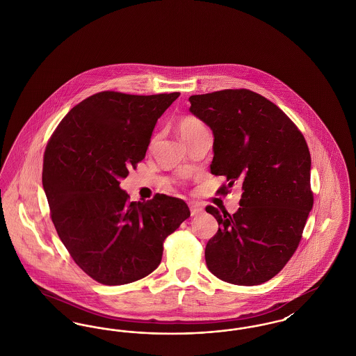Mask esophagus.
<instances>
[{
  "instance_id": "esophagus-1",
  "label": "esophagus",
  "mask_w": 356,
  "mask_h": 356,
  "mask_svg": "<svg viewBox=\"0 0 356 356\" xmlns=\"http://www.w3.org/2000/svg\"><path fill=\"white\" fill-rule=\"evenodd\" d=\"M189 208H191V215H192V216H199V215H202L204 212V209L202 207H197V205H193V204H191Z\"/></svg>"
}]
</instances>
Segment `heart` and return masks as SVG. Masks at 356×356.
I'll return each mask as SVG.
<instances>
[{
	"instance_id": "obj_1",
	"label": "heart",
	"mask_w": 356,
	"mask_h": 356,
	"mask_svg": "<svg viewBox=\"0 0 356 356\" xmlns=\"http://www.w3.org/2000/svg\"><path fill=\"white\" fill-rule=\"evenodd\" d=\"M203 122L196 118H184L179 122V127H177V132L180 137H186V136L192 135L195 134L196 131L199 129H203Z\"/></svg>"
}]
</instances>
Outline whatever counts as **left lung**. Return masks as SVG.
Returning a JSON list of instances; mask_svg holds the SVG:
<instances>
[{
	"instance_id": "obj_1",
	"label": "left lung",
	"mask_w": 356,
	"mask_h": 356,
	"mask_svg": "<svg viewBox=\"0 0 356 356\" xmlns=\"http://www.w3.org/2000/svg\"><path fill=\"white\" fill-rule=\"evenodd\" d=\"M189 102L212 131L211 173L227 179L219 192L241 186L234 215L205 208L220 225L207 243V267L227 283H266L296 251L312 209L305 137L282 109L248 89L195 95Z\"/></svg>"
}]
</instances>
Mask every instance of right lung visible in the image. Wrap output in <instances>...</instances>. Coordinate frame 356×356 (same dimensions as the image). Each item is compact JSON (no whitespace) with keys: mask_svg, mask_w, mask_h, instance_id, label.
Wrapping results in <instances>:
<instances>
[{"mask_svg":"<svg viewBox=\"0 0 356 356\" xmlns=\"http://www.w3.org/2000/svg\"><path fill=\"white\" fill-rule=\"evenodd\" d=\"M179 96L96 93L69 112L47 145L42 186L51 221L76 264L102 284H128L154 271L165 237L191 215L181 199L128 202L120 186Z\"/></svg>","mask_w":356,"mask_h":356,"instance_id":"add662e5","label":"right lung"}]
</instances>
